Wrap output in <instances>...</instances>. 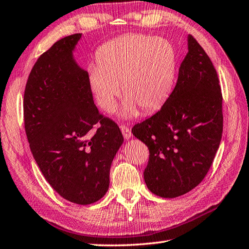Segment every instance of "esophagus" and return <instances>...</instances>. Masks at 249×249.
<instances>
[{
    "label": "esophagus",
    "mask_w": 249,
    "mask_h": 249,
    "mask_svg": "<svg viewBox=\"0 0 249 249\" xmlns=\"http://www.w3.org/2000/svg\"><path fill=\"white\" fill-rule=\"evenodd\" d=\"M120 130L123 132V135L124 137V140H130L132 137V133H131V130L128 128V126L125 125H120Z\"/></svg>",
    "instance_id": "34e87169"
}]
</instances>
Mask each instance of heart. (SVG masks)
<instances>
[{"label": "heart", "instance_id": "b5f03b06", "mask_svg": "<svg viewBox=\"0 0 249 249\" xmlns=\"http://www.w3.org/2000/svg\"><path fill=\"white\" fill-rule=\"evenodd\" d=\"M88 69V83L97 106L113 113L125 98L120 117L130 119L157 109L174 86L177 56L171 43L161 37L126 35L106 43Z\"/></svg>", "mask_w": 249, "mask_h": 249}]
</instances>
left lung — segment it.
<instances>
[{"label":"left lung","instance_id":"obj_1","mask_svg":"<svg viewBox=\"0 0 249 249\" xmlns=\"http://www.w3.org/2000/svg\"><path fill=\"white\" fill-rule=\"evenodd\" d=\"M218 83L211 59L189 35L173 92L157 114L132 129L150 153L143 179L153 194L184 195L206 177L223 133Z\"/></svg>","mask_w":249,"mask_h":249}]
</instances>
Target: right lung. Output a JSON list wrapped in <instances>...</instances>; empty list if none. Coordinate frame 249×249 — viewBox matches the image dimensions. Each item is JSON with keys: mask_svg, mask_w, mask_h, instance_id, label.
<instances>
[{"mask_svg": "<svg viewBox=\"0 0 249 249\" xmlns=\"http://www.w3.org/2000/svg\"><path fill=\"white\" fill-rule=\"evenodd\" d=\"M81 38H62L37 59L23 110L31 151L48 183L66 200L90 204L107 194L110 165L124 137L93 103L88 72L73 55Z\"/></svg>", "mask_w": 249, "mask_h": 249, "instance_id": "obj_1", "label": "right lung"}]
</instances>
